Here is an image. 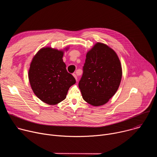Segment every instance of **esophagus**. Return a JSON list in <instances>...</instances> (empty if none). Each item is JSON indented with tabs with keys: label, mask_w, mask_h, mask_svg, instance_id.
I'll return each instance as SVG.
<instances>
[{
	"label": "esophagus",
	"mask_w": 157,
	"mask_h": 157,
	"mask_svg": "<svg viewBox=\"0 0 157 157\" xmlns=\"http://www.w3.org/2000/svg\"><path fill=\"white\" fill-rule=\"evenodd\" d=\"M73 76L75 77V78L76 79V81H78V77H77V75H76V74H73Z\"/></svg>",
	"instance_id": "esophagus-1"
}]
</instances>
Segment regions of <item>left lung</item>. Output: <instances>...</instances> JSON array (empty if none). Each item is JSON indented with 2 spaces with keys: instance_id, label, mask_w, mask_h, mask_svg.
<instances>
[{
  "instance_id": "obj_1",
  "label": "left lung",
  "mask_w": 157,
  "mask_h": 157,
  "mask_svg": "<svg viewBox=\"0 0 157 157\" xmlns=\"http://www.w3.org/2000/svg\"><path fill=\"white\" fill-rule=\"evenodd\" d=\"M82 71L79 87L87 103L102 105L116 94L122 78V67L116 52L106 44L98 43L88 52Z\"/></svg>"
}]
</instances>
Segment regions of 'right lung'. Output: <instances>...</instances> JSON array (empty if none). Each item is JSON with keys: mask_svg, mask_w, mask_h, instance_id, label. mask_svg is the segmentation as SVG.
Returning <instances> with one entry per match:
<instances>
[{"mask_svg": "<svg viewBox=\"0 0 157 157\" xmlns=\"http://www.w3.org/2000/svg\"><path fill=\"white\" fill-rule=\"evenodd\" d=\"M63 52L49 47L41 49L33 57L29 71L35 94L43 102L55 105L65 99L69 88L76 83L66 70Z\"/></svg>", "mask_w": 157, "mask_h": 157, "instance_id": "obj_1", "label": "right lung"}]
</instances>
